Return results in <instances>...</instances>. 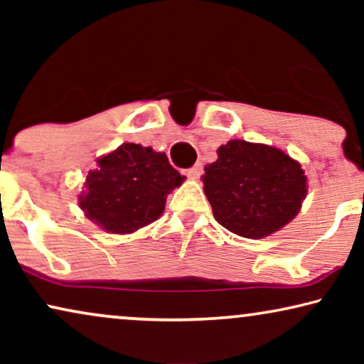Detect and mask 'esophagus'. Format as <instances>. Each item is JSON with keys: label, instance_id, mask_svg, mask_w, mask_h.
<instances>
[{"label": "esophagus", "instance_id": "obj_1", "mask_svg": "<svg viewBox=\"0 0 364 364\" xmlns=\"http://www.w3.org/2000/svg\"><path fill=\"white\" fill-rule=\"evenodd\" d=\"M186 176H188L191 178H198V177H200L202 176V164L197 162L196 166L188 167L187 171H186Z\"/></svg>", "mask_w": 364, "mask_h": 364}]
</instances>
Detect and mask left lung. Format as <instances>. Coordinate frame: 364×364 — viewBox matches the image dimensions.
<instances>
[{"label": "left lung", "instance_id": "left-lung-1", "mask_svg": "<svg viewBox=\"0 0 364 364\" xmlns=\"http://www.w3.org/2000/svg\"><path fill=\"white\" fill-rule=\"evenodd\" d=\"M205 166L203 191L215 220L240 237L262 238L280 230L306 196L301 166L275 147L230 141Z\"/></svg>", "mask_w": 364, "mask_h": 364}]
</instances>
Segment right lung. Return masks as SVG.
<instances>
[{"label": "right lung", "mask_w": 364, "mask_h": 364, "mask_svg": "<svg viewBox=\"0 0 364 364\" xmlns=\"http://www.w3.org/2000/svg\"><path fill=\"white\" fill-rule=\"evenodd\" d=\"M86 177L79 205L87 218L112 233H132L157 220L166 198L183 177L164 152L141 144H122L97 161Z\"/></svg>", "instance_id": "obj_1"}]
</instances>
